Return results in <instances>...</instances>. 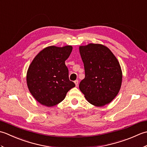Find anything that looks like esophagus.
Masks as SVG:
<instances>
[{
	"label": "esophagus",
	"mask_w": 147,
	"mask_h": 147,
	"mask_svg": "<svg viewBox=\"0 0 147 147\" xmlns=\"http://www.w3.org/2000/svg\"><path fill=\"white\" fill-rule=\"evenodd\" d=\"M74 83H75L76 86H78V80L74 81Z\"/></svg>",
	"instance_id": "obj_1"
}]
</instances>
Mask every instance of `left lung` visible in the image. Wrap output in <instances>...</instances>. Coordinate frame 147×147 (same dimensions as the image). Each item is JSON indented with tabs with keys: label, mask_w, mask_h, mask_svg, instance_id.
Here are the masks:
<instances>
[{
	"label": "left lung",
	"mask_w": 147,
	"mask_h": 147,
	"mask_svg": "<svg viewBox=\"0 0 147 147\" xmlns=\"http://www.w3.org/2000/svg\"><path fill=\"white\" fill-rule=\"evenodd\" d=\"M85 77L79 88L90 104L102 107L111 103L119 92L123 73L119 62L107 47L99 43L80 45Z\"/></svg>",
	"instance_id": "8db88e82"
}]
</instances>
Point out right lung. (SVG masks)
Masks as SVG:
<instances>
[{
    "mask_svg": "<svg viewBox=\"0 0 147 147\" xmlns=\"http://www.w3.org/2000/svg\"><path fill=\"white\" fill-rule=\"evenodd\" d=\"M71 45L49 46L42 50L30 64L26 73L29 91L40 104L52 107L61 102L75 84L69 80L65 61Z\"/></svg>",
    "mask_w": 147,
    "mask_h": 147,
    "instance_id": "add662e5",
    "label": "right lung"
}]
</instances>
